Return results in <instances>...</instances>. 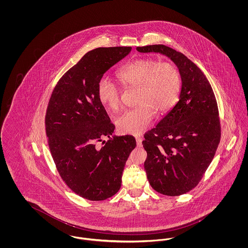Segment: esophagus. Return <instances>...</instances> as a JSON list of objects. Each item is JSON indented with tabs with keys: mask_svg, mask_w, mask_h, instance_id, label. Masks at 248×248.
I'll return each instance as SVG.
<instances>
[{
	"mask_svg": "<svg viewBox=\"0 0 248 248\" xmlns=\"http://www.w3.org/2000/svg\"><path fill=\"white\" fill-rule=\"evenodd\" d=\"M136 141L138 147H142V139L140 137H136Z\"/></svg>",
	"mask_w": 248,
	"mask_h": 248,
	"instance_id": "obj_1",
	"label": "esophagus"
}]
</instances>
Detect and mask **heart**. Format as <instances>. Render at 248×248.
Segmentation results:
<instances>
[{"label": "heart", "instance_id": "obj_1", "mask_svg": "<svg viewBox=\"0 0 248 248\" xmlns=\"http://www.w3.org/2000/svg\"><path fill=\"white\" fill-rule=\"evenodd\" d=\"M118 76L125 85L140 89L137 100L140 106L125 110L116 120L119 131L123 134H140L154 122L155 110L165 113L177 102L181 76L172 63L136 59L121 69ZM97 97L104 106L115 110L120 104V89L104 76L97 83Z\"/></svg>", "mask_w": 248, "mask_h": 248}]
</instances>
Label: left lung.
I'll use <instances>...</instances> for the list:
<instances>
[{
    "instance_id": "left-lung-1",
    "label": "left lung",
    "mask_w": 248,
    "mask_h": 248,
    "mask_svg": "<svg viewBox=\"0 0 248 248\" xmlns=\"http://www.w3.org/2000/svg\"><path fill=\"white\" fill-rule=\"evenodd\" d=\"M171 59L181 76L178 101L142 141L148 180L156 191L177 196L193 189L211 164L220 140L218 109L212 87L182 53L164 45L137 47Z\"/></svg>"
}]
</instances>
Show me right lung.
I'll use <instances>...</instances> for the list:
<instances>
[{
  "label": "right lung",
  "instance_id": "obj_1",
  "mask_svg": "<svg viewBox=\"0 0 248 248\" xmlns=\"http://www.w3.org/2000/svg\"><path fill=\"white\" fill-rule=\"evenodd\" d=\"M131 50L118 46L87 52L61 77L48 103L46 130L54 162L68 187L87 200H105L117 193L137 146L133 136L112 135L115 126L97 97L99 80ZM101 141L106 143L102 146Z\"/></svg>",
  "mask_w": 248,
  "mask_h": 248
}]
</instances>
